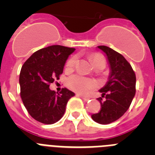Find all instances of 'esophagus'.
I'll use <instances>...</instances> for the list:
<instances>
[{
    "mask_svg": "<svg viewBox=\"0 0 155 155\" xmlns=\"http://www.w3.org/2000/svg\"><path fill=\"white\" fill-rule=\"evenodd\" d=\"M77 95L78 97H80V98H81L82 99H84V101H87V100H89L90 98H88V97H86V96H84V95H82V94H77Z\"/></svg>",
    "mask_w": 155,
    "mask_h": 155,
    "instance_id": "1",
    "label": "esophagus"
}]
</instances>
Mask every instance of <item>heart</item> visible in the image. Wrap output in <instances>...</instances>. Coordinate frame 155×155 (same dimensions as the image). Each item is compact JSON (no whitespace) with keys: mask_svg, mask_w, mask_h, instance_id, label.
Listing matches in <instances>:
<instances>
[{"mask_svg":"<svg viewBox=\"0 0 155 155\" xmlns=\"http://www.w3.org/2000/svg\"><path fill=\"white\" fill-rule=\"evenodd\" d=\"M90 60L92 62L94 68L97 67H102L105 68L106 61L105 57L101 53H94L90 55ZM78 64V57L77 56H72L71 58L66 63V70L71 71L75 68V66ZM68 87H71V89L79 93H86L87 91L93 89L97 87L96 82L91 79L86 78L80 75H73L70 77L68 80Z\"/></svg>","mask_w":155,"mask_h":155,"instance_id":"heart-1","label":"heart"}]
</instances>
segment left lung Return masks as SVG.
<instances>
[{
	"mask_svg": "<svg viewBox=\"0 0 155 155\" xmlns=\"http://www.w3.org/2000/svg\"><path fill=\"white\" fill-rule=\"evenodd\" d=\"M107 56L111 72L109 81L100 89L102 97L98 113L91 115L94 121L109 124L120 119L128 110L136 93V75L130 63L118 52L105 46H98ZM106 99L102 100V98Z\"/></svg>",
	"mask_w": 155,
	"mask_h": 155,
	"instance_id": "obj_1",
	"label": "left lung"
}]
</instances>
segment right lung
Instances as JSON below:
<instances>
[{"label":"right lung","instance_id":"obj_1","mask_svg":"<svg viewBox=\"0 0 155 155\" xmlns=\"http://www.w3.org/2000/svg\"><path fill=\"white\" fill-rule=\"evenodd\" d=\"M74 50L60 45L48 46L35 52L21 67V100L30 116L38 122L57 123L64 116L68 100L74 96L66 87L57 94L50 89V84L60 78L66 61Z\"/></svg>","mask_w":155,"mask_h":155}]
</instances>
